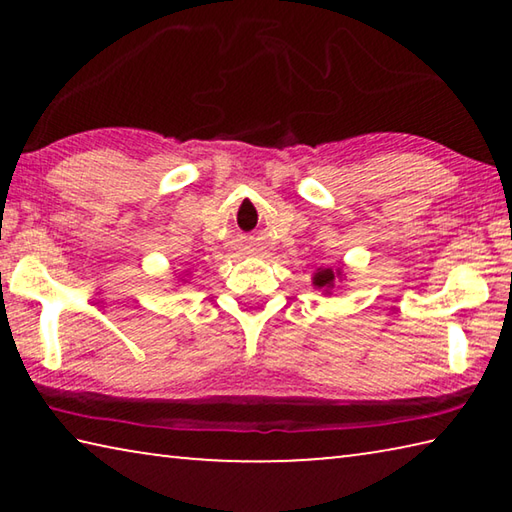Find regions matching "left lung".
<instances>
[{
    "label": "left lung",
    "mask_w": 512,
    "mask_h": 512,
    "mask_svg": "<svg viewBox=\"0 0 512 512\" xmlns=\"http://www.w3.org/2000/svg\"><path fill=\"white\" fill-rule=\"evenodd\" d=\"M345 280V273L343 268H318V271L314 273V277H311V282H314V287L320 289L323 293H332L334 289V282H343Z\"/></svg>",
    "instance_id": "1"
}]
</instances>
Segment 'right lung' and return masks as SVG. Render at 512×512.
<instances>
[{"label":"right lung","mask_w":512,"mask_h":512,"mask_svg":"<svg viewBox=\"0 0 512 512\" xmlns=\"http://www.w3.org/2000/svg\"><path fill=\"white\" fill-rule=\"evenodd\" d=\"M185 275H187V271H185ZM180 280H183V277H180Z\"/></svg>","instance_id":"right-lung-1"}]
</instances>
